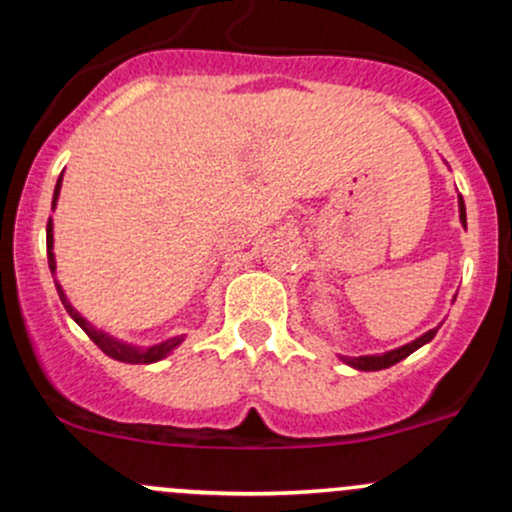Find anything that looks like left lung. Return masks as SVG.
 <instances>
[{"instance_id":"1","label":"left lung","mask_w":512,"mask_h":512,"mask_svg":"<svg viewBox=\"0 0 512 512\" xmlns=\"http://www.w3.org/2000/svg\"><path fill=\"white\" fill-rule=\"evenodd\" d=\"M458 208H461V223L466 225V205H463V198L458 200ZM436 332H438V329H431V332H426L423 337H418L416 342L406 344V347L394 349V352H386V354H379V356H342V359L347 361L349 366H354V369H361V371L389 369V366H394L396 361L406 359V356L414 354L418 347H423L426 342H431V339L436 337Z\"/></svg>"}]
</instances>
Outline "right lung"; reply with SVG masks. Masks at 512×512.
<instances>
[{"label": "right lung", "instance_id": "obj_1", "mask_svg": "<svg viewBox=\"0 0 512 512\" xmlns=\"http://www.w3.org/2000/svg\"><path fill=\"white\" fill-rule=\"evenodd\" d=\"M59 190H61V175H59V180H56V188H54V205H56V200H59ZM51 247H54V225H51V218H49V223H46V250H49V270L54 272L56 270V260H54V252H51ZM56 289H59V297H61V302H64L66 312H69L71 317H74V322L79 324V327L84 329L86 334H89L91 342H94L103 354L111 356V359L126 361V364H153V361H160L163 356H168L175 347H178L180 342H183V337H175V339H168V342L153 344V347H146V349L116 342L113 337H108V334L98 332V329L91 327V324L86 322V319L81 317V314L76 312L74 307H71V302L66 299L64 289H61L59 282H56Z\"/></svg>", "mask_w": 512, "mask_h": 512}]
</instances>
